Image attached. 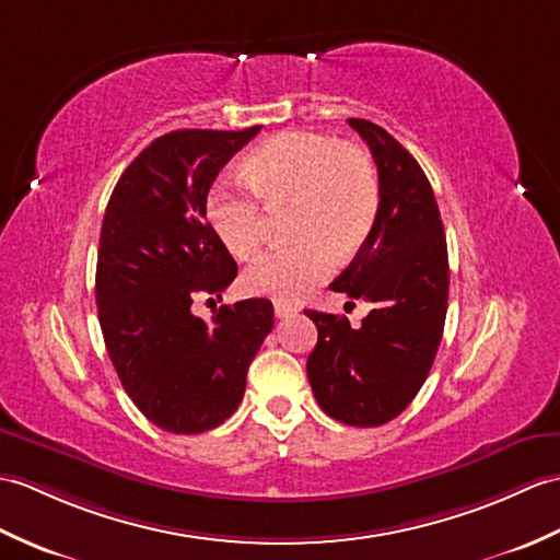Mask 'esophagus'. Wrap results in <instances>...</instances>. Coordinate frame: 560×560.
Instances as JSON below:
<instances>
[{
    "label": "esophagus",
    "mask_w": 560,
    "mask_h": 560,
    "mask_svg": "<svg viewBox=\"0 0 560 560\" xmlns=\"http://www.w3.org/2000/svg\"><path fill=\"white\" fill-rule=\"evenodd\" d=\"M295 305H291V303H275V315L279 317V319H283V317H291V315H295Z\"/></svg>",
    "instance_id": "obj_1"
}]
</instances>
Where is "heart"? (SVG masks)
<instances>
[{
    "instance_id": "obj_1",
    "label": "heart",
    "mask_w": 560,
    "mask_h": 560,
    "mask_svg": "<svg viewBox=\"0 0 560 560\" xmlns=\"http://www.w3.org/2000/svg\"><path fill=\"white\" fill-rule=\"evenodd\" d=\"M241 174L265 207L293 205L291 238L298 243L259 255L243 275L245 291L277 303L301 301L327 281L334 257L348 262L380 217L382 184L372 158L329 136H271L245 154ZM256 201L224 184L207 195V219L238 259L253 257L262 243V207Z\"/></svg>"
}]
</instances>
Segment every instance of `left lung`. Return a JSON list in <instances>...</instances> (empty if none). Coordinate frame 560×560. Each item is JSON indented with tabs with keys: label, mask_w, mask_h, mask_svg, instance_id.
<instances>
[{
	"label": "left lung",
	"mask_w": 560,
	"mask_h": 560,
	"mask_svg": "<svg viewBox=\"0 0 560 560\" xmlns=\"http://www.w3.org/2000/svg\"><path fill=\"white\" fill-rule=\"evenodd\" d=\"M348 124L372 152L382 205L368 243L329 289L372 310L355 329L343 315L305 310L317 327L307 380L329 418L380 427L410 406L434 365L448 307V253L418 160L382 126Z\"/></svg>",
	"instance_id": "left-lung-1"
}]
</instances>
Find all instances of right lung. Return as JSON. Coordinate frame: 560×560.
Wrapping results in <instances>:
<instances>
[{
  "instance_id": "right-lung-1",
  "label": "right lung",
  "mask_w": 560,
  "mask_h": 560,
  "mask_svg": "<svg viewBox=\"0 0 560 560\" xmlns=\"http://www.w3.org/2000/svg\"><path fill=\"white\" fill-rule=\"evenodd\" d=\"M245 131H172L128 164L104 212L95 301L114 370L136 408L164 432L200 434L238 408L245 376L275 327L267 298L195 317L238 267L207 221L219 168L255 138Z\"/></svg>"
}]
</instances>
